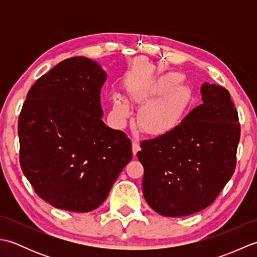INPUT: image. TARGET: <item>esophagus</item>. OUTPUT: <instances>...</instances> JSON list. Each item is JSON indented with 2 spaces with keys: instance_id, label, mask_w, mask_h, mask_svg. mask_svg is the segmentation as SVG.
Wrapping results in <instances>:
<instances>
[{
  "instance_id": "34e87169",
  "label": "esophagus",
  "mask_w": 257,
  "mask_h": 257,
  "mask_svg": "<svg viewBox=\"0 0 257 257\" xmlns=\"http://www.w3.org/2000/svg\"><path fill=\"white\" fill-rule=\"evenodd\" d=\"M138 151H140V145L136 140H133V154L136 156Z\"/></svg>"
}]
</instances>
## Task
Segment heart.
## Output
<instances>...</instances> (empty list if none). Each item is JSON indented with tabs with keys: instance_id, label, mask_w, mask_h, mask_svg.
<instances>
[{
	"instance_id": "obj_1",
	"label": "heart",
	"mask_w": 257,
	"mask_h": 257,
	"mask_svg": "<svg viewBox=\"0 0 257 257\" xmlns=\"http://www.w3.org/2000/svg\"><path fill=\"white\" fill-rule=\"evenodd\" d=\"M180 78L181 76L179 74L168 75L160 83L154 85L150 88L133 90V97L139 102L148 101L151 97L161 95L170 86L176 85ZM185 102L187 99H185L184 91L179 86L173 87L166 94L148 102L141 109L137 117L139 127L149 135L157 136L167 134L176 127L184 109ZM129 111V103L124 98L119 97L114 100L113 112L118 119L123 120L127 118Z\"/></svg>"
}]
</instances>
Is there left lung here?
I'll return each instance as SVG.
<instances>
[{
    "label": "left lung",
    "mask_w": 257,
    "mask_h": 257,
    "mask_svg": "<svg viewBox=\"0 0 257 257\" xmlns=\"http://www.w3.org/2000/svg\"><path fill=\"white\" fill-rule=\"evenodd\" d=\"M202 103L170 132L140 144L143 192L163 216H184L214 202L233 176L241 136L237 110L224 87L204 83Z\"/></svg>",
    "instance_id": "left-lung-1"
}]
</instances>
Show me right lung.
<instances>
[{
	"label": "right lung",
	"instance_id": "right-lung-1",
	"mask_svg": "<svg viewBox=\"0 0 257 257\" xmlns=\"http://www.w3.org/2000/svg\"><path fill=\"white\" fill-rule=\"evenodd\" d=\"M106 73L67 58L27 92L19 118L20 163L36 194L57 209L90 212L132 160V141L101 120Z\"/></svg>",
	"mask_w": 257,
	"mask_h": 257
}]
</instances>
